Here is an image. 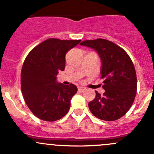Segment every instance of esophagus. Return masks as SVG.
I'll list each match as a JSON object with an SVG mask.
<instances>
[{
  "label": "esophagus",
  "mask_w": 154,
  "mask_h": 154,
  "mask_svg": "<svg viewBox=\"0 0 154 154\" xmlns=\"http://www.w3.org/2000/svg\"><path fill=\"white\" fill-rule=\"evenodd\" d=\"M86 90V88L83 86H78V91H83Z\"/></svg>",
  "instance_id": "1"
}]
</instances>
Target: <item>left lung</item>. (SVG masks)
Instances as JSON below:
<instances>
[{
  "mask_svg": "<svg viewBox=\"0 0 154 154\" xmlns=\"http://www.w3.org/2000/svg\"><path fill=\"white\" fill-rule=\"evenodd\" d=\"M80 45L92 48L101 61L100 75L105 92H96L88 103L91 112L103 121H116L125 116L134 101L137 88L136 70L128 54L119 46L103 38L86 40Z\"/></svg>",
  "mask_w": 154,
  "mask_h": 154,
  "instance_id": "left-lung-1",
  "label": "left lung"
}]
</instances>
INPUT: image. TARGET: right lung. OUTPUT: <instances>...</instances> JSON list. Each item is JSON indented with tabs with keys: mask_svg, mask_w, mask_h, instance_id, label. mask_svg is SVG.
I'll use <instances>...</instances> for the list:
<instances>
[{
	"mask_svg": "<svg viewBox=\"0 0 154 154\" xmlns=\"http://www.w3.org/2000/svg\"><path fill=\"white\" fill-rule=\"evenodd\" d=\"M80 42L48 38L26 57L21 73V91L27 106L41 120L55 122L68 113L77 87L58 83L57 75L64 71L66 53Z\"/></svg>",
	"mask_w": 154,
	"mask_h": 154,
	"instance_id": "add662e5",
	"label": "right lung"
}]
</instances>
